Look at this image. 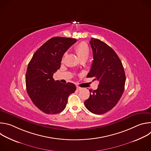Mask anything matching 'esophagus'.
Here are the masks:
<instances>
[{"mask_svg":"<svg viewBox=\"0 0 151 151\" xmlns=\"http://www.w3.org/2000/svg\"><path fill=\"white\" fill-rule=\"evenodd\" d=\"M76 89H77V90H78V91H80V90H81L82 88L81 87H78V86H77V87H76Z\"/></svg>","mask_w":151,"mask_h":151,"instance_id":"1","label":"esophagus"}]
</instances>
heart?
<instances>
[{
	"label": "heart",
	"mask_w": 151,
	"mask_h": 151,
	"mask_svg": "<svg viewBox=\"0 0 151 151\" xmlns=\"http://www.w3.org/2000/svg\"><path fill=\"white\" fill-rule=\"evenodd\" d=\"M75 51L79 60L82 58L87 59L90 54L89 47L85 42H81L77 45L75 47Z\"/></svg>",
	"instance_id": "heart-1"
}]
</instances>
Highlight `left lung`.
<instances>
[{"instance_id": "1", "label": "left lung", "mask_w": 151, "mask_h": 151, "mask_svg": "<svg viewBox=\"0 0 151 151\" xmlns=\"http://www.w3.org/2000/svg\"><path fill=\"white\" fill-rule=\"evenodd\" d=\"M93 61L87 77L99 82L96 90H90V97L84 101L89 111L101 115L111 111L121 99L125 87V74L121 61L106 43L91 38Z\"/></svg>"}]
</instances>
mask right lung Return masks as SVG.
I'll return each mask as SVG.
<instances>
[{"mask_svg": "<svg viewBox=\"0 0 151 151\" xmlns=\"http://www.w3.org/2000/svg\"><path fill=\"white\" fill-rule=\"evenodd\" d=\"M76 40L69 37H52L35 52L28 64L27 92L34 104L47 114L62 112L69 96L76 89L72 83H62L53 79L54 73L61 66L63 55Z\"/></svg>", "mask_w": 151, "mask_h": 151, "instance_id": "1", "label": "right lung"}]
</instances>
